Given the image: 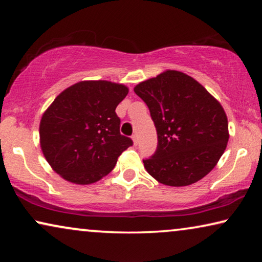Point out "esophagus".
Returning a JSON list of instances; mask_svg holds the SVG:
<instances>
[{
  "instance_id": "34e87169",
  "label": "esophagus",
  "mask_w": 262,
  "mask_h": 262,
  "mask_svg": "<svg viewBox=\"0 0 262 262\" xmlns=\"http://www.w3.org/2000/svg\"><path fill=\"white\" fill-rule=\"evenodd\" d=\"M132 139H133V142H134V145H137V143H139V137H137V135L134 134L132 136Z\"/></svg>"
}]
</instances>
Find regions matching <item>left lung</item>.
I'll list each match as a JSON object with an SVG mask.
<instances>
[{
    "mask_svg": "<svg viewBox=\"0 0 262 262\" xmlns=\"http://www.w3.org/2000/svg\"><path fill=\"white\" fill-rule=\"evenodd\" d=\"M135 94L147 104L158 144L143 159L148 173L167 186L196 183L215 167L229 141L222 105L188 75L166 70L141 82Z\"/></svg>",
    "mask_w": 262,
    "mask_h": 262,
    "instance_id": "8db88e82",
    "label": "left lung"
}]
</instances>
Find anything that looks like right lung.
<instances>
[{
    "label": "right lung",
    "mask_w": 262,
    "mask_h": 262,
    "mask_svg": "<svg viewBox=\"0 0 262 262\" xmlns=\"http://www.w3.org/2000/svg\"><path fill=\"white\" fill-rule=\"evenodd\" d=\"M128 88L108 81H82L66 89L42 114L39 134L46 161L73 184L89 185L108 174L133 145L120 134L115 108Z\"/></svg>",
    "instance_id": "right-lung-1"
}]
</instances>
